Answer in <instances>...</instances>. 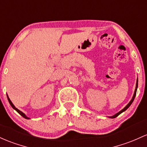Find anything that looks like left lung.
<instances>
[{
    "label": "left lung",
    "mask_w": 147,
    "mask_h": 147,
    "mask_svg": "<svg viewBox=\"0 0 147 147\" xmlns=\"http://www.w3.org/2000/svg\"><path fill=\"white\" fill-rule=\"evenodd\" d=\"M138 80H137V83H136V88H135V93H134V94H133V98H132V100H131L130 101V102H129L128 104L127 105L125 106V107H124L123 109H122V110H121L120 112H119L118 113H117V114H114V116H112V117H109V118H112V119L116 118V117H118V116L119 115V114H121L122 112H123L124 111H125V110H126V109H128V108L129 107H130V105H131L132 103H133V100H134V99H135V96H136V92H137V89H138Z\"/></svg>",
    "instance_id": "1"
}]
</instances>
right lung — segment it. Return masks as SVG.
<instances>
[{"label": "right lung", "mask_w": 147, "mask_h": 147, "mask_svg": "<svg viewBox=\"0 0 147 147\" xmlns=\"http://www.w3.org/2000/svg\"><path fill=\"white\" fill-rule=\"evenodd\" d=\"M7 100H8V101H9V104H10V105H11V106H12V108H13V109H15V110H16V111H17V112H18V113H19V114H20V115H21V116H22V117H24V118H25V119H30V118H28V117H26V114H24V113H23V112H21V111H20V110H19V109H17V108H16V107H15V106H14V105H13V103H12V102H11L10 99H9V97H8V96H7Z\"/></svg>", "instance_id": "obj_1"}]
</instances>
